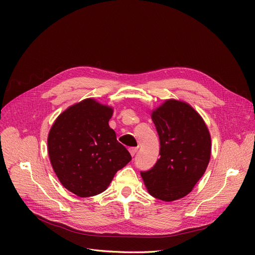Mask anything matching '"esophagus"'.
I'll use <instances>...</instances> for the list:
<instances>
[{
    "instance_id": "esophagus-1",
    "label": "esophagus",
    "mask_w": 255,
    "mask_h": 255,
    "mask_svg": "<svg viewBox=\"0 0 255 255\" xmlns=\"http://www.w3.org/2000/svg\"><path fill=\"white\" fill-rule=\"evenodd\" d=\"M128 151H129V153H130V155L134 156L135 154L137 153V151H138V148H129Z\"/></svg>"
}]
</instances>
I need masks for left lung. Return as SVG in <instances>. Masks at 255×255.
Wrapping results in <instances>:
<instances>
[{
  "label": "left lung",
  "mask_w": 255,
  "mask_h": 255,
  "mask_svg": "<svg viewBox=\"0 0 255 255\" xmlns=\"http://www.w3.org/2000/svg\"><path fill=\"white\" fill-rule=\"evenodd\" d=\"M159 136L156 164L141 177L149 194L171 202L187 196L204 174L212 154L210 130L187 102L168 99L151 112Z\"/></svg>",
  "instance_id": "1"
}]
</instances>
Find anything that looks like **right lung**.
Segmentation results:
<instances>
[{"mask_svg":"<svg viewBox=\"0 0 255 255\" xmlns=\"http://www.w3.org/2000/svg\"><path fill=\"white\" fill-rule=\"evenodd\" d=\"M114 109L84 99L61 113L50 128L48 152L63 186L78 197L103 192L132 156L111 128Z\"/></svg>","mask_w":255,"mask_h":255,"instance_id":"right-lung-1","label":"right lung"}]
</instances>
